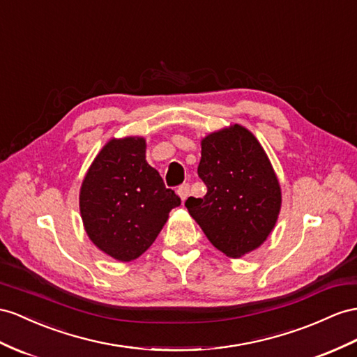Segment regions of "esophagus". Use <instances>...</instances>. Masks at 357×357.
Here are the masks:
<instances>
[{"label": "esophagus", "instance_id": "1", "mask_svg": "<svg viewBox=\"0 0 357 357\" xmlns=\"http://www.w3.org/2000/svg\"><path fill=\"white\" fill-rule=\"evenodd\" d=\"M178 193L182 199V202L190 196V184H182L179 188H178Z\"/></svg>", "mask_w": 357, "mask_h": 357}]
</instances>
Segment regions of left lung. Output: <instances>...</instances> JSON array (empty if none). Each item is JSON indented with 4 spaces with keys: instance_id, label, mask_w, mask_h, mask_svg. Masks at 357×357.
<instances>
[{
    "instance_id": "obj_1",
    "label": "left lung",
    "mask_w": 357,
    "mask_h": 357,
    "mask_svg": "<svg viewBox=\"0 0 357 357\" xmlns=\"http://www.w3.org/2000/svg\"><path fill=\"white\" fill-rule=\"evenodd\" d=\"M197 175L208 191L185 206L214 248L231 258L259 248L276 225L282 197L255 135L234 125L205 137Z\"/></svg>"
}]
</instances>
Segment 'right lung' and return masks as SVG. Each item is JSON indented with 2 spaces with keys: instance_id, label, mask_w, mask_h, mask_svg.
Segmentation results:
<instances>
[{
  "instance_id": "right-lung-1",
  "label": "right lung",
  "mask_w": 357,
  "mask_h": 357,
  "mask_svg": "<svg viewBox=\"0 0 357 357\" xmlns=\"http://www.w3.org/2000/svg\"><path fill=\"white\" fill-rule=\"evenodd\" d=\"M144 153L142 137L108 142L81 185L79 211L89 238L117 261H132L148 250L169 213L181 205Z\"/></svg>"
}]
</instances>
